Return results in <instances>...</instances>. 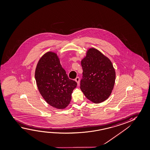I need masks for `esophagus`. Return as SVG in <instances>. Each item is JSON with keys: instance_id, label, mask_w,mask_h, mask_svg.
<instances>
[{"instance_id": "34e87169", "label": "esophagus", "mask_w": 150, "mask_h": 150, "mask_svg": "<svg viewBox=\"0 0 150 150\" xmlns=\"http://www.w3.org/2000/svg\"><path fill=\"white\" fill-rule=\"evenodd\" d=\"M75 81H76V83L78 84V85H79V83H80V78H79V77H76V79H75Z\"/></svg>"}]
</instances>
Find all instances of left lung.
Here are the masks:
<instances>
[{"instance_id":"1","label":"left lung","mask_w":150,"mask_h":150,"mask_svg":"<svg viewBox=\"0 0 150 150\" xmlns=\"http://www.w3.org/2000/svg\"><path fill=\"white\" fill-rule=\"evenodd\" d=\"M83 76L80 88L86 98L98 104L109 98L114 88L116 72L108 58L94 48H89L81 60Z\"/></svg>"}]
</instances>
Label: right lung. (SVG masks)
<instances>
[{"label":"right lung","instance_id":"right-lung-1","mask_svg":"<svg viewBox=\"0 0 150 150\" xmlns=\"http://www.w3.org/2000/svg\"><path fill=\"white\" fill-rule=\"evenodd\" d=\"M35 78L40 93L48 104L60 110L68 106L77 83L69 79L55 52H48L40 58Z\"/></svg>","mask_w":150,"mask_h":150}]
</instances>
